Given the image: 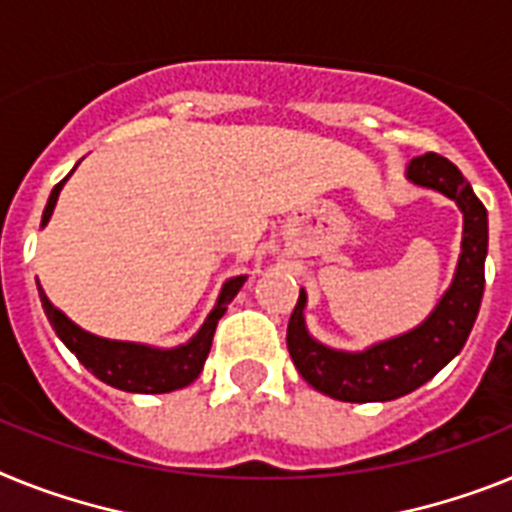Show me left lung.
I'll return each instance as SVG.
<instances>
[{"label":"left lung","mask_w":512,"mask_h":512,"mask_svg":"<svg viewBox=\"0 0 512 512\" xmlns=\"http://www.w3.org/2000/svg\"><path fill=\"white\" fill-rule=\"evenodd\" d=\"M409 179L448 195L463 210V249L453 286L419 328L393 341L377 343L362 354L333 351L312 341L302 317L307 296L299 291V302L286 330V346L299 375L336 401H393L432 380L463 349L482 307L489 239L487 208L474 195L458 166L437 153L416 156L409 163Z\"/></svg>","instance_id":"8db88e82"}]
</instances>
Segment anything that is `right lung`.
Returning <instances> with one entry per match:
<instances>
[{
	"label": "right lung",
	"mask_w": 512,
	"mask_h": 512,
	"mask_svg": "<svg viewBox=\"0 0 512 512\" xmlns=\"http://www.w3.org/2000/svg\"><path fill=\"white\" fill-rule=\"evenodd\" d=\"M64 182H67V179H62V182L51 190L41 226H46V221H49L51 213H54V205H57L59 190H62ZM242 283V276L231 278V281L223 286L216 309L210 312V317L205 320L200 333H197L187 346H179V349L171 351L148 349V346H140V343L106 341V338L90 336L83 328H77L75 322L67 320V317L46 299L44 291H41V304H44V312L46 317H49L51 328L57 330V336L62 338L64 346H67V349L77 356V362L83 364L88 372H93L98 380L111 385V388L127 390V393H171V390L190 385V382L197 380V375L203 372V364L210 354V343H213V333H216L218 320H221V315L226 312V304L234 299V294L239 291Z\"/></svg>",
	"instance_id": "right-lung-1"
}]
</instances>
